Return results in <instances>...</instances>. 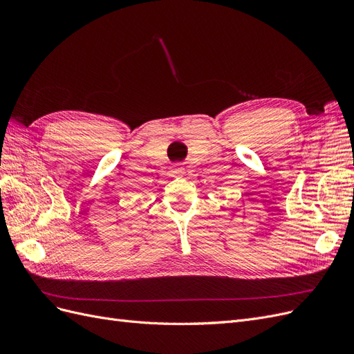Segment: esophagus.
Wrapping results in <instances>:
<instances>
[{
    "mask_svg": "<svg viewBox=\"0 0 354 354\" xmlns=\"http://www.w3.org/2000/svg\"><path fill=\"white\" fill-rule=\"evenodd\" d=\"M169 173H171V176L173 177H178V176H183L185 174V168L181 167L180 164H176V165H173L171 167V169H169Z\"/></svg>",
    "mask_w": 354,
    "mask_h": 354,
    "instance_id": "esophagus-1",
    "label": "esophagus"
}]
</instances>
